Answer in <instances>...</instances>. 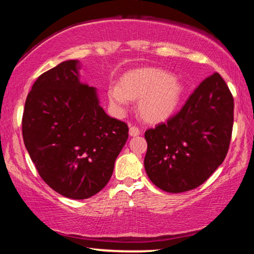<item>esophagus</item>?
I'll use <instances>...</instances> for the list:
<instances>
[{
	"label": "esophagus",
	"mask_w": 254,
	"mask_h": 254,
	"mask_svg": "<svg viewBox=\"0 0 254 254\" xmlns=\"http://www.w3.org/2000/svg\"><path fill=\"white\" fill-rule=\"evenodd\" d=\"M128 134H130L131 136H137V135L140 134L139 127H130V128H128Z\"/></svg>",
	"instance_id": "1"
}]
</instances>
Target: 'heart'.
Here are the masks:
<instances>
[{
    "instance_id": "1",
    "label": "heart",
    "mask_w": 254,
    "mask_h": 254,
    "mask_svg": "<svg viewBox=\"0 0 254 254\" xmlns=\"http://www.w3.org/2000/svg\"><path fill=\"white\" fill-rule=\"evenodd\" d=\"M184 87L180 81L165 70L144 68L128 72L120 85L109 87L107 95L118 111L127 109L130 100H140L139 111L150 122L163 121L179 105Z\"/></svg>"
}]
</instances>
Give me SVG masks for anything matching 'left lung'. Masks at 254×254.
Returning <instances> with one entry per match:
<instances>
[{"label":"left lung","instance_id":"1","mask_svg":"<svg viewBox=\"0 0 254 254\" xmlns=\"http://www.w3.org/2000/svg\"><path fill=\"white\" fill-rule=\"evenodd\" d=\"M234 100L214 72L198 85L177 114L145 131L144 168L167 192L197 188L222 165L233 128Z\"/></svg>","mask_w":254,"mask_h":254}]
</instances>
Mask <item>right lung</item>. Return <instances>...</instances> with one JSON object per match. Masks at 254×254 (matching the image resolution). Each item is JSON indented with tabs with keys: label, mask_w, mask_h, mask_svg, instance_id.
<instances>
[{
	"label": "right lung",
	"mask_w": 254,
	"mask_h": 254,
	"mask_svg": "<svg viewBox=\"0 0 254 254\" xmlns=\"http://www.w3.org/2000/svg\"><path fill=\"white\" fill-rule=\"evenodd\" d=\"M78 69V60H66L38 77L25 100L22 135L44 182L67 198L86 199L109 183L128 127L105 113Z\"/></svg>",
	"instance_id": "right-lung-1"
}]
</instances>
